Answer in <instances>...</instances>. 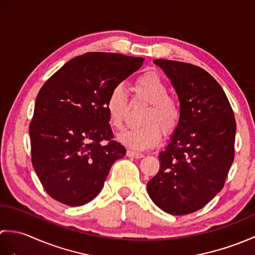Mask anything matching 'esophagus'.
I'll list each match as a JSON object with an SVG mask.
<instances>
[{
  "label": "esophagus",
  "mask_w": 255,
  "mask_h": 255,
  "mask_svg": "<svg viewBox=\"0 0 255 255\" xmlns=\"http://www.w3.org/2000/svg\"><path fill=\"white\" fill-rule=\"evenodd\" d=\"M127 156H130V158H134V159H141L143 158V154L139 152H134V151H131V150H128Z\"/></svg>",
  "instance_id": "1"
}]
</instances>
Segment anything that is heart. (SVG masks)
Listing matches in <instances>:
<instances>
[{
    "mask_svg": "<svg viewBox=\"0 0 255 255\" xmlns=\"http://www.w3.org/2000/svg\"><path fill=\"white\" fill-rule=\"evenodd\" d=\"M132 101L148 104L139 127L125 129L118 133L122 144L134 150H147L160 142L162 133L170 136L181 122L182 108L174 97L169 95V86L156 72H145L133 81ZM105 108L112 127L119 129L127 117L129 104L127 94L122 85H115L105 101Z\"/></svg>",
    "mask_w": 255,
    "mask_h": 255,
    "instance_id": "b5f03b06",
    "label": "heart"
}]
</instances>
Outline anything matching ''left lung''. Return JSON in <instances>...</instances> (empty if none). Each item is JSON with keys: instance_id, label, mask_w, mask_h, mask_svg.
<instances>
[{"instance_id": "obj_1", "label": "left lung", "mask_w": 255, "mask_h": 255, "mask_svg": "<svg viewBox=\"0 0 255 255\" xmlns=\"http://www.w3.org/2000/svg\"><path fill=\"white\" fill-rule=\"evenodd\" d=\"M154 63L171 79L182 117L159 154L160 170L148 182V194L167 214H192L225 185L235 159V114L223 88L204 69L165 59Z\"/></svg>"}]
</instances>
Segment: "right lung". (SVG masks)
Returning <instances> with one entry per match:
<instances>
[{"label":"right lung","instance_id":"obj_1","mask_svg":"<svg viewBox=\"0 0 255 255\" xmlns=\"http://www.w3.org/2000/svg\"><path fill=\"white\" fill-rule=\"evenodd\" d=\"M142 63L140 57L88 52L41 86L29 124L31 163L50 197L81 206L99 195L114 162L126 154L114 140L106 97Z\"/></svg>","mask_w":255,"mask_h":255}]
</instances>
